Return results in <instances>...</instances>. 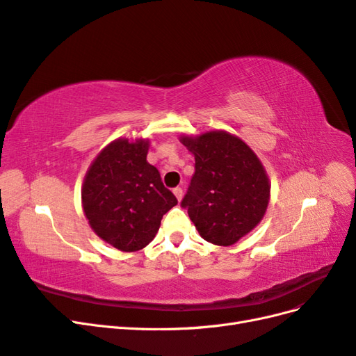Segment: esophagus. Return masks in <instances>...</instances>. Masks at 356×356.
I'll list each match as a JSON object with an SVG mask.
<instances>
[{"label": "esophagus", "mask_w": 356, "mask_h": 356, "mask_svg": "<svg viewBox=\"0 0 356 356\" xmlns=\"http://www.w3.org/2000/svg\"><path fill=\"white\" fill-rule=\"evenodd\" d=\"M174 195H175V197L178 199V202H181L182 195H184V193H182V188H181V187H177V188H174Z\"/></svg>", "instance_id": "obj_1"}]
</instances>
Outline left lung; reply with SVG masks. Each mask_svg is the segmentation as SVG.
Returning <instances> with one entry per match:
<instances>
[{
  "mask_svg": "<svg viewBox=\"0 0 356 356\" xmlns=\"http://www.w3.org/2000/svg\"><path fill=\"white\" fill-rule=\"evenodd\" d=\"M195 154V175L181 202L204 241L230 246L255 229L270 200V182L260 159L225 131L181 136Z\"/></svg>",
  "mask_w": 356,
  "mask_h": 356,
  "instance_id": "obj_1",
  "label": "left lung"
}]
</instances>
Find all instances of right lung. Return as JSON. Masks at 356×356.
<instances>
[{"instance_id":"add662e5","label":"right lung","mask_w":356,"mask_h":356,"mask_svg":"<svg viewBox=\"0 0 356 356\" xmlns=\"http://www.w3.org/2000/svg\"><path fill=\"white\" fill-rule=\"evenodd\" d=\"M148 147V139H115L96 156L83 181V211L92 230L123 252L152 242L163 215L178 203L147 161Z\"/></svg>"}]
</instances>
